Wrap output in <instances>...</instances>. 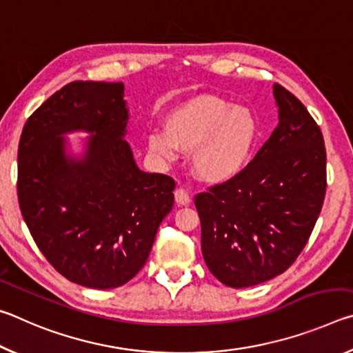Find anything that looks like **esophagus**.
Segmentation results:
<instances>
[{
    "label": "esophagus",
    "instance_id": "esophagus-1",
    "mask_svg": "<svg viewBox=\"0 0 353 353\" xmlns=\"http://www.w3.org/2000/svg\"><path fill=\"white\" fill-rule=\"evenodd\" d=\"M174 198H176L177 205H188L190 202H191V198H190L188 191L185 190V188H182V187H179V188L174 191Z\"/></svg>",
    "mask_w": 353,
    "mask_h": 353
}]
</instances>
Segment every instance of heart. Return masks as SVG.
Wrapping results in <instances>:
<instances>
[{"mask_svg": "<svg viewBox=\"0 0 353 353\" xmlns=\"http://www.w3.org/2000/svg\"><path fill=\"white\" fill-rule=\"evenodd\" d=\"M163 124L165 134L149 135V151L166 160L177 151L193 152L194 172L212 183L227 182L246 170L260 137L252 112L212 94L176 105Z\"/></svg>", "mask_w": 353, "mask_h": 353, "instance_id": "b5f03b06", "label": "heart"}]
</instances>
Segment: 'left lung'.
<instances>
[{"mask_svg":"<svg viewBox=\"0 0 353 353\" xmlns=\"http://www.w3.org/2000/svg\"><path fill=\"white\" fill-rule=\"evenodd\" d=\"M279 124L236 177L194 196L205 265L221 283L246 288L285 272L305 248L327 188L318 123L276 83Z\"/></svg>","mask_w":353,"mask_h":353,"instance_id":"obj_1","label":"left lung"}]
</instances>
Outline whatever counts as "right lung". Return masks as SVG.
Instances as JSON below:
<instances>
[{
  "label": "right lung",
  "mask_w": 353,
  "mask_h": 353,
  "mask_svg": "<svg viewBox=\"0 0 353 353\" xmlns=\"http://www.w3.org/2000/svg\"><path fill=\"white\" fill-rule=\"evenodd\" d=\"M123 94L121 82H70L28 118L19 145L17 193L35 244L65 279L94 290L139 274L174 204V179L134 162ZM79 128L95 135L74 163L60 135Z\"/></svg>",
  "instance_id": "1"
}]
</instances>
